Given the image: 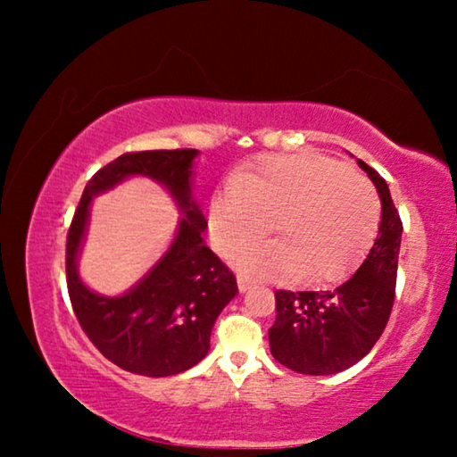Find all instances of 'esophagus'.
Returning a JSON list of instances; mask_svg holds the SVG:
<instances>
[{
	"instance_id": "34e87169",
	"label": "esophagus",
	"mask_w": 457,
	"mask_h": 457,
	"mask_svg": "<svg viewBox=\"0 0 457 457\" xmlns=\"http://www.w3.org/2000/svg\"><path fill=\"white\" fill-rule=\"evenodd\" d=\"M250 286H252V278H247L244 274L237 276V288H239V292H245L247 288H250Z\"/></svg>"
}]
</instances>
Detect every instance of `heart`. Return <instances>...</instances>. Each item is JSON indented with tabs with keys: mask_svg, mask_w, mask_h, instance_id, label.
Instances as JSON below:
<instances>
[{
	"mask_svg": "<svg viewBox=\"0 0 457 457\" xmlns=\"http://www.w3.org/2000/svg\"><path fill=\"white\" fill-rule=\"evenodd\" d=\"M378 199L369 181L320 154H268L231 177L210 205L212 242L231 258L263 237L273 221L277 242L247 248L237 268L252 276L303 284L349 272L373 242Z\"/></svg>",
	"mask_w": 457,
	"mask_h": 457,
	"instance_id": "1",
	"label": "heart"
}]
</instances>
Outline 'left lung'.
<instances>
[{
    "instance_id": "1",
    "label": "left lung",
    "mask_w": 457,
    "mask_h": 457,
    "mask_svg": "<svg viewBox=\"0 0 457 457\" xmlns=\"http://www.w3.org/2000/svg\"><path fill=\"white\" fill-rule=\"evenodd\" d=\"M381 197V226L357 272L328 290H276L270 351L303 375H330L353 367L373 349L389 322L401 247L399 212L381 175L359 159Z\"/></svg>"
}]
</instances>
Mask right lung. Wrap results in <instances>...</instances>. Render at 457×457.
I'll use <instances>...</instances> for the list:
<instances>
[{
    "label": "right lung",
    "mask_w": 457,
    "mask_h": 457,
    "mask_svg": "<svg viewBox=\"0 0 457 457\" xmlns=\"http://www.w3.org/2000/svg\"><path fill=\"white\" fill-rule=\"evenodd\" d=\"M195 149L125 153L92 175L66 237V282L76 319L90 343L135 375L183 373L205 357L220 312L237 294L231 270L204 244L207 221L191 201ZM129 174H146L172 191L186 218L172 247L136 288L117 299L98 297L81 284L75 256L91 197Z\"/></svg>",
    "instance_id": "add662e5"
}]
</instances>
